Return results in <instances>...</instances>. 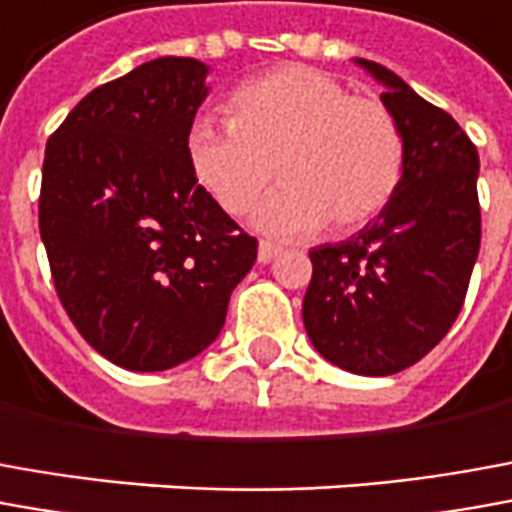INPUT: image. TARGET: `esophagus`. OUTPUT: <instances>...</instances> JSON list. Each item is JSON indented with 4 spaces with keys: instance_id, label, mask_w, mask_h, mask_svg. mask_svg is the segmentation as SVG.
<instances>
[{
    "instance_id": "1",
    "label": "esophagus",
    "mask_w": 512,
    "mask_h": 512,
    "mask_svg": "<svg viewBox=\"0 0 512 512\" xmlns=\"http://www.w3.org/2000/svg\"><path fill=\"white\" fill-rule=\"evenodd\" d=\"M278 253H281V248H278V245H273V242H267V239H262V242H259V262L262 264L273 262Z\"/></svg>"
}]
</instances>
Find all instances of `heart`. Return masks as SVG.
<instances>
[{
    "label": "heart",
    "mask_w": 512,
    "mask_h": 512,
    "mask_svg": "<svg viewBox=\"0 0 512 512\" xmlns=\"http://www.w3.org/2000/svg\"><path fill=\"white\" fill-rule=\"evenodd\" d=\"M225 122L189 128V167L231 217L256 206L276 167L281 186L256 214L267 234L306 236L326 222L359 228L382 214L404 178L407 147L390 108L320 69L284 66L236 86Z\"/></svg>",
    "instance_id": "1"
}]
</instances>
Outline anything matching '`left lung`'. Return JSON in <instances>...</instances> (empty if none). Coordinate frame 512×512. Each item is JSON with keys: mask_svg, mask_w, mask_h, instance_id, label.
<instances>
[{"mask_svg": "<svg viewBox=\"0 0 512 512\" xmlns=\"http://www.w3.org/2000/svg\"><path fill=\"white\" fill-rule=\"evenodd\" d=\"M382 102L404 133V178L373 222L345 242L309 250L303 326L323 357L359 376H390L424 359L465 303L482 239L479 153L443 108L396 72Z\"/></svg>", "mask_w": 512, "mask_h": 512, "instance_id": "left-lung-1", "label": "left lung"}]
</instances>
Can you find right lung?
I'll list each match as a JSON object with an SVG mask.
<instances>
[{"mask_svg":"<svg viewBox=\"0 0 512 512\" xmlns=\"http://www.w3.org/2000/svg\"><path fill=\"white\" fill-rule=\"evenodd\" d=\"M206 63L155 58L102 83L49 136L38 228L74 329L128 370L209 348L259 242L192 175Z\"/></svg>","mask_w":512,"mask_h":512,"instance_id":"obj_1","label":"right lung"}]
</instances>
